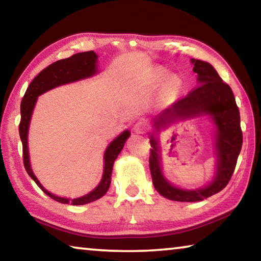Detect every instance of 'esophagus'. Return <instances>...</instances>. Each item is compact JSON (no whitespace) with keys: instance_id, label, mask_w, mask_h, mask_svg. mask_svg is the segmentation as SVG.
Listing matches in <instances>:
<instances>
[{"instance_id":"esophagus-1","label":"esophagus","mask_w":261,"mask_h":261,"mask_svg":"<svg viewBox=\"0 0 261 261\" xmlns=\"http://www.w3.org/2000/svg\"><path fill=\"white\" fill-rule=\"evenodd\" d=\"M146 130V125L144 122H137L134 126V131L136 134H144V131Z\"/></svg>"}]
</instances>
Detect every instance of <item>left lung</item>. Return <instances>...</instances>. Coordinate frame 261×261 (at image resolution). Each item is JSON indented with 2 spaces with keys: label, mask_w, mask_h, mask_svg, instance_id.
I'll list each match as a JSON object with an SVG mask.
<instances>
[{
  "label": "left lung",
  "mask_w": 261,
  "mask_h": 261,
  "mask_svg": "<svg viewBox=\"0 0 261 261\" xmlns=\"http://www.w3.org/2000/svg\"><path fill=\"white\" fill-rule=\"evenodd\" d=\"M191 63L193 72L198 76L197 87L184 99L176 101L170 108L154 117L152 131L148 134L152 147L149 170L154 188L167 199L184 202L204 200L227 187L243 143L240 110L230 86L223 83L208 62L191 59ZM201 116L208 117L214 124L216 171L214 178L205 187L183 189L171 184L163 174L158 134L175 120Z\"/></svg>",
  "instance_id": "obj_1"
}]
</instances>
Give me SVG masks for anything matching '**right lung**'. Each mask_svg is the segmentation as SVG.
<instances>
[{
  "mask_svg": "<svg viewBox=\"0 0 261 261\" xmlns=\"http://www.w3.org/2000/svg\"><path fill=\"white\" fill-rule=\"evenodd\" d=\"M99 56L95 54L93 50L84 51L74 54L68 59L60 60L54 63L48 65L46 69L35 77L31 82L30 86L25 92V95L20 103V123H19V136L23 144V158H24V166L25 169L31 178H32L39 188H40L47 196H49L51 199H54L62 204H70L73 206L90 204L92 201L100 199L107 193L108 189L112 182V173L113 166L116 160L118 154L124 147L126 139L130 137V131L124 130L122 134L118 135L112 143H110L107 148H106L103 154V174L98 187L92 190L91 192L86 193L85 196L73 198L60 197L56 194L48 191L43 185L39 182L37 176L34 175L30 161V152H29V130L30 123L32 118V114L37 103L38 96L46 93V92L53 90V88L59 87L67 84L76 83L83 79H87L95 76L99 73V64H98Z\"/></svg>",
  "mask_w": 261,
  "mask_h": 261,
  "instance_id": "add662e5",
  "label": "right lung"
}]
</instances>
